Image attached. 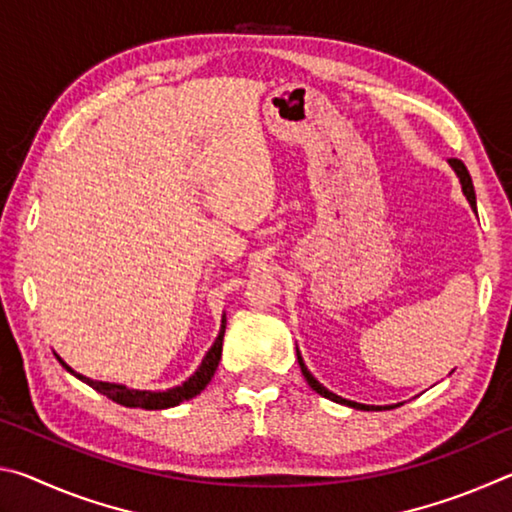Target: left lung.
Listing matches in <instances>:
<instances>
[{"mask_svg": "<svg viewBox=\"0 0 512 512\" xmlns=\"http://www.w3.org/2000/svg\"><path fill=\"white\" fill-rule=\"evenodd\" d=\"M449 167L454 169V173L458 176V180H461V189H463V194H465V198H467V203H470V207H472V210L476 212V194H474V185H472L470 171H467L465 164H463L461 160H456V158L449 160ZM296 354H298V363H300L302 375H305L307 384H309L311 388H314V391H316L318 395H323V397H327V400H332V402H336V404L352 406V409H357V411H381V409H393V406H368V404H359V402L345 400V397L336 395V393H332V391H327V388H325L323 384H320V381H318V379H316L314 375H311V372L307 370L305 361H302V354H300V350H298V348H296ZM395 406H400V404H395Z\"/></svg>", "mask_w": 512, "mask_h": 512, "instance_id": "1", "label": "left lung"}]
</instances>
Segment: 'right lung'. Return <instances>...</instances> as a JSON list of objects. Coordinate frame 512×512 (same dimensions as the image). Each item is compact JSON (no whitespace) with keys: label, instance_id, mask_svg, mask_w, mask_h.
Returning <instances> with one entry per match:
<instances>
[{"label":"right lung","instance_id":"1","mask_svg":"<svg viewBox=\"0 0 512 512\" xmlns=\"http://www.w3.org/2000/svg\"><path fill=\"white\" fill-rule=\"evenodd\" d=\"M223 334H225V314L221 318V329L219 336H216L212 348L207 350V354L201 361V366L196 368V372L189 379H185L180 386L167 388V391H140V388H128L124 384H112V381H99V379H90L76 372L74 368H69L67 363L58 357L60 366H63L69 375H74L76 379H81L83 384L92 386L94 391L106 395L108 400L117 402L121 406H128V409H146V411H158V409H171V406H178L180 402H187L196 397L203 388L210 384L216 368H219L221 361V350H223Z\"/></svg>","mask_w":512,"mask_h":512}]
</instances>
